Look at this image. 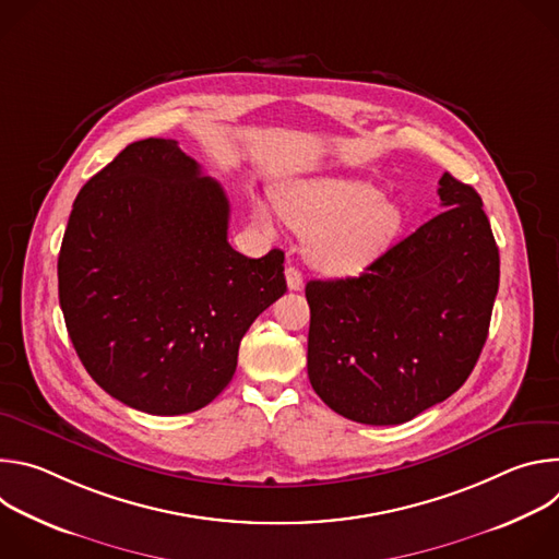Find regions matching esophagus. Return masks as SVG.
Listing matches in <instances>:
<instances>
[{
  "label": "esophagus",
  "instance_id": "obj_1",
  "mask_svg": "<svg viewBox=\"0 0 559 559\" xmlns=\"http://www.w3.org/2000/svg\"><path fill=\"white\" fill-rule=\"evenodd\" d=\"M285 278H287V287H289L292 292L302 289V274H300V270H298V267L287 265V270H285Z\"/></svg>",
  "mask_w": 559,
  "mask_h": 559
}]
</instances>
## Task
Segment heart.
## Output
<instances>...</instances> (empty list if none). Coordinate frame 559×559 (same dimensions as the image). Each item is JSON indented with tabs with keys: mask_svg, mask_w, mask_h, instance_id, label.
<instances>
[{
	"mask_svg": "<svg viewBox=\"0 0 559 559\" xmlns=\"http://www.w3.org/2000/svg\"><path fill=\"white\" fill-rule=\"evenodd\" d=\"M285 223L307 236V261L328 274H356L371 265L403 227V210L362 179L318 177L287 183L276 192ZM259 223L270 225L265 203L254 205Z\"/></svg>",
	"mask_w": 559,
	"mask_h": 559,
	"instance_id": "b5f03b06",
	"label": "heart"
}]
</instances>
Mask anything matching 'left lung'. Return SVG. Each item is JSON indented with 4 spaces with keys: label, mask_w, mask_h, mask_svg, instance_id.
<instances>
[{
    "label": "left lung",
    "mask_w": 559,
    "mask_h": 559,
    "mask_svg": "<svg viewBox=\"0 0 559 559\" xmlns=\"http://www.w3.org/2000/svg\"><path fill=\"white\" fill-rule=\"evenodd\" d=\"M440 214L360 276L309 281L307 373L336 414L401 425L447 401L487 343L500 252L483 199L449 173Z\"/></svg>",
    "instance_id": "obj_1"
}]
</instances>
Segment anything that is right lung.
<instances>
[{
  "instance_id": "obj_1",
  "label": "right lung",
  "mask_w": 559,
  "mask_h": 559,
  "mask_svg": "<svg viewBox=\"0 0 559 559\" xmlns=\"http://www.w3.org/2000/svg\"><path fill=\"white\" fill-rule=\"evenodd\" d=\"M227 221L223 188L175 139L130 143L76 194L59 305L79 360L119 403L152 416L210 405L287 292L283 252L238 254Z\"/></svg>"
}]
</instances>
